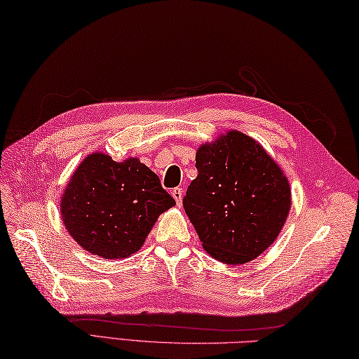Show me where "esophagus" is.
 Here are the masks:
<instances>
[{"mask_svg":"<svg viewBox=\"0 0 359 359\" xmlns=\"http://www.w3.org/2000/svg\"><path fill=\"white\" fill-rule=\"evenodd\" d=\"M171 196L174 197V201H175V203H177V207H182V199H184V189L174 188L171 191Z\"/></svg>","mask_w":359,"mask_h":359,"instance_id":"1","label":"esophagus"}]
</instances>
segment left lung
<instances>
[{
    "instance_id": "8db88e82",
    "label": "left lung",
    "mask_w": 359,
    "mask_h": 359,
    "mask_svg": "<svg viewBox=\"0 0 359 359\" xmlns=\"http://www.w3.org/2000/svg\"><path fill=\"white\" fill-rule=\"evenodd\" d=\"M196 168L184 208L203 250L226 265L261 256L278 239L292 207V189L276 160L231 129L197 148Z\"/></svg>"
}]
</instances>
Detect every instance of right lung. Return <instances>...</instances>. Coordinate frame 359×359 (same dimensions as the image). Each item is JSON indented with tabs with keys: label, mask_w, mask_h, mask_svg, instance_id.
<instances>
[{
	"label": "right lung",
	"mask_w": 359,
	"mask_h": 359,
	"mask_svg": "<svg viewBox=\"0 0 359 359\" xmlns=\"http://www.w3.org/2000/svg\"><path fill=\"white\" fill-rule=\"evenodd\" d=\"M174 205L157 174L139 158L116 162L95 151L75 168L60 211L81 248L103 259H123L142 248L158 216Z\"/></svg>",
	"instance_id": "1"
}]
</instances>
